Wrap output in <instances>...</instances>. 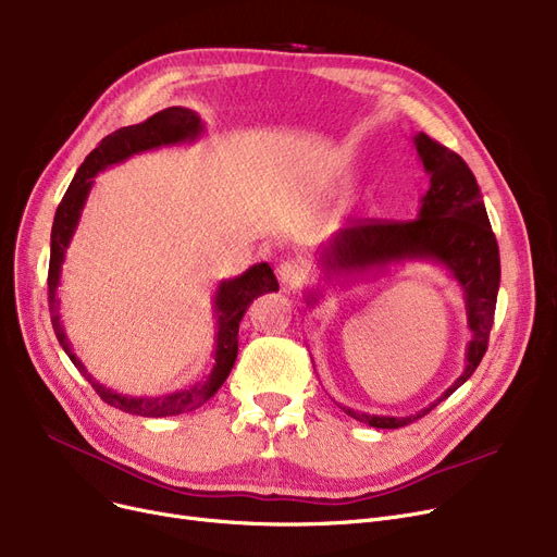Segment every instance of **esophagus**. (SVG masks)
I'll list each match as a JSON object with an SVG mask.
<instances>
[{"label": "esophagus", "instance_id": "obj_1", "mask_svg": "<svg viewBox=\"0 0 557 557\" xmlns=\"http://www.w3.org/2000/svg\"><path fill=\"white\" fill-rule=\"evenodd\" d=\"M280 282L288 288H296L307 280V267L302 259H284L277 267Z\"/></svg>", "mask_w": 557, "mask_h": 557}]
</instances>
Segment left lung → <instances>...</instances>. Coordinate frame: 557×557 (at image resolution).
Segmentation results:
<instances>
[{"label":"left lung","instance_id":"obj_1","mask_svg":"<svg viewBox=\"0 0 557 557\" xmlns=\"http://www.w3.org/2000/svg\"><path fill=\"white\" fill-rule=\"evenodd\" d=\"M413 144L429 173V191L422 196L418 219L352 221V225L338 230L320 248V269H323L325 282H334V277L338 282H352L372 271H384L393 263H441L462 288L472 341L467 343L465 370L456 382L435 401L411 416H372L336 401L349 418L374 429H399L424 418L474 374L487 349L502 282L499 246L490 227L474 173L458 153L424 133H418ZM320 298H323V288L309 290L305 300L313 307Z\"/></svg>","mask_w":557,"mask_h":557}]
</instances>
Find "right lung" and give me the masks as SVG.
<instances>
[{"mask_svg":"<svg viewBox=\"0 0 557 557\" xmlns=\"http://www.w3.org/2000/svg\"><path fill=\"white\" fill-rule=\"evenodd\" d=\"M205 124L200 116L189 110L173 106L166 110L156 112L149 120L114 131L112 135L103 137L97 149L85 158V162L78 166L72 185L67 187L61 205H58L53 227H51V255H49V311H51V325L55 332L58 343L63 345L65 355L72 359V363L78 368V372L92 384V388L99 393V397L120 408L124 413L141 416V418H169V416H181L194 408L202 406L214 393L223 386L227 379L234 361H237L239 352V323L248 309V305L259 298L261 294H269V290H277L280 284L275 280L273 269L267 261L255 263L246 273L232 280H223L216 288L214 296V313H216V347H214V368L210 376L200 384H194L189 388L175 391L160 397H133L116 393L112 388H106L99 384L97 379L87 372V368L81 363V359L74 355L72 343L65 334L61 311H58V284H61V271L65 252L70 248V242L76 232L81 212L85 208L87 194H90L95 185V175L112 164H120L128 160L131 156L160 149V146H175L194 141L202 135Z\"/></svg>","mask_w":557,"mask_h":557,"instance_id":"right-lung-1","label":"right lung"}]
</instances>
